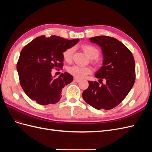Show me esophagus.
Here are the masks:
<instances>
[{
  "mask_svg": "<svg viewBox=\"0 0 152 152\" xmlns=\"http://www.w3.org/2000/svg\"><path fill=\"white\" fill-rule=\"evenodd\" d=\"M73 81H74V82H79L80 81V79H78V78L75 77V78H74V79H73Z\"/></svg>",
  "mask_w": 152,
  "mask_h": 152,
  "instance_id": "esophagus-1",
  "label": "esophagus"
}]
</instances>
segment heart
<instances>
[{
    "instance_id": "1",
    "label": "heart",
    "mask_w": 152,
    "mask_h": 152,
    "mask_svg": "<svg viewBox=\"0 0 152 152\" xmlns=\"http://www.w3.org/2000/svg\"><path fill=\"white\" fill-rule=\"evenodd\" d=\"M82 49L90 59H96L99 56L100 52L99 49L92 45L85 44L82 45ZM73 52H74V48H70L66 49L63 53V58L64 60L68 63L71 62L73 58ZM93 63L94 65H97L98 61L95 60L93 61ZM67 71L70 74L75 77L78 78V79H82V78H84L86 75L92 73V69L90 67H80L74 65L68 67Z\"/></svg>"
}]
</instances>
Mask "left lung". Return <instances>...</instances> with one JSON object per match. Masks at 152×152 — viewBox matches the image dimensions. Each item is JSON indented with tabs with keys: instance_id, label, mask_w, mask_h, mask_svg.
<instances>
[{
	"instance_id": "left-lung-1",
	"label": "left lung",
	"mask_w": 152,
	"mask_h": 152,
	"mask_svg": "<svg viewBox=\"0 0 152 152\" xmlns=\"http://www.w3.org/2000/svg\"><path fill=\"white\" fill-rule=\"evenodd\" d=\"M89 39L102 48L104 59L102 67L95 74L99 82L88 81L89 87L82 97L96 109L109 110L122 102L134 84V59L130 50L113 37L97 36ZM103 79L106 80L105 84Z\"/></svg>"
}]
</instances>
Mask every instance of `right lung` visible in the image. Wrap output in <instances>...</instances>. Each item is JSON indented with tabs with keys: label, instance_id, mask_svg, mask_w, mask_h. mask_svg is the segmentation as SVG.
<instances>
[{
	"label": "right lung",
	"instance_id": "right-lung-1",
	"mask_svg": "<svg viewBox=\"0 0 152 152\" xmlns=\"http://www.w3.org/2000/svg\"><path fill=\"white\" fill-rule=\"evenodd\" d=\"M79 40L42 35L22 49L16 68L20 85L31 99L42 105L55 104L60 100L63 89L72 82L73 76L65 72L54 79L52 69L63 68V53Z\"/></svg>",
	"mask_w": 152,
	"mask_h": 152
}]
</instances>
